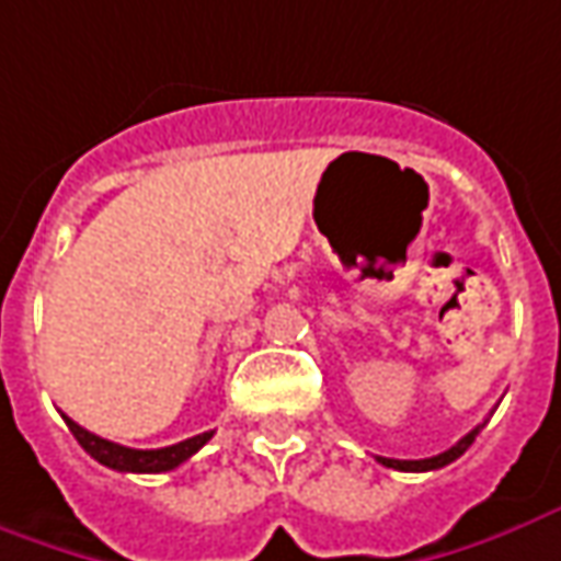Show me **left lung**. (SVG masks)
<instances>
[{
    "instance_id": "1",
    "label": "left lung",
    "mask_w": 561,
    "mask_h": 561,
    "mask_svg": "<svg viewBox=\"0 0 561 561\" xmlns=\"http://www.w3.org/2000/svg\"><path fill=\"white\" fill-rule=\"evenodd\" d=\"M485 424H479L476 430H470L463 439L457 442V445H451L448 451H442V455L436 457H424V460H396V457H377V463H383V467H390V470H402V472H426V470H439V467H448L451 460H457V457L463 455L467 448H470L472 442H476V436H479V430H482Z\"/></svg>"
}]
</instances>
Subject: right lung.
I'll use <instances>...</instances> for the list:
<instances>
[{"instance_id":"add662e5","label":"right lung","mask_w":561,"mask_h":561,"mask_svg":"<svg viewBox=\"0 0 561 561\" xmlns=\"http://www.w3.org/2000/svg\"><path fill=\"white\" fill-rule=\"evenodd\" d=\"M64 421L70 426V433L76 436V442H79L98 463H104L110 470L119 472H169L174 470V467H181L184 460H190L205 442L215 436V433H199V436L178 442V445H169V448H125L119 442L94 436L85 426H79L76 421H70L67 414H64Z\"/></svg>"}]
</instances>
